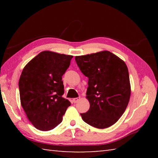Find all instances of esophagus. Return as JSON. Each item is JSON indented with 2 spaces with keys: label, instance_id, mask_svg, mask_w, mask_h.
<instances>
[{
  "label": "esophagus",
  "instance_id": "34e87169",
  "mask_svg": "<svg viewBox=\"0 0 158 158\" xmlns=\"http://www.w3.org/2000/svg\"><path fill=\"white\" fill-rule=\"evenodd\" d=\"M80 100V98H73V102L74 103H77V102H79V100Z\"/></svg>",
  "mask_w": 158,
  "mask_h": 158
}]
</instances>
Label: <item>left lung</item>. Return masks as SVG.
Wrapping results in <instances>:
<instances>
[{
  "instance_id": "obj_1",
  "label": "left lung",
  "mask_w": 158,
  "mask_h": 158,
  "mask_svg": "<svg viewBox=\"0 0 158 158\" xmlns=\"http://www.w3.org/2000/svg\"><path fill=\"white\" fill-rule=\"evenodd\" d=\"M75 60L89 78L86 98L90 109L81 114L83 121L99 129L111 126L121 117L130 100L126 64L108 51L76 56Z\"/></svg>"
}]
</instances>
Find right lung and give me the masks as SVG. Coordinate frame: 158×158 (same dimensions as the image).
<instances>
[{"mask_svg":"<svg viewBox=\"0 0 158 158\" xmlns=\"http://www.w3.org/2000/svg\"><path fill=\"white\" fill-rule=\"evenodd\" d=\"M73 57L44 51L33 58L21 73L19 81L21 104L37 129L48 131L56 127L71 105L62 96V77Z\"/></svg>","mask_w":158,"mask_h":158,"instance_id":"obj_1","label":"right lung"}]
</instances>
